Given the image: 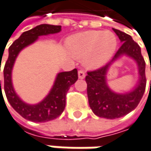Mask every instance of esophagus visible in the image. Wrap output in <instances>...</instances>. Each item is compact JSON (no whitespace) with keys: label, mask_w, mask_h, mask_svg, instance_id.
Masks as SVG:
<instances>
[{"label":"esophagus","mask_w":151,"mask_h":151,"mask_svg":"<svg viewBox=\"0 0 151 151\" xmlns=\"http://www.w3.org/2000/svg\"><path fill=\"white\" fill-rule=\"evenodd\" d=\"M78 77L80 79H84L85 78V72L83 70H79L78 71Z\"/></svg>","instance_id":"1"}]
</instances>
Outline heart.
Segmentation results:
<instances>
[{"label":"heart","instance_id":"obj_1","mask_svg":"<svg viewBox=\"0 0 151 151\" xmlns=\"http://www.w3.org/2000/svg\"><path fill=\"white\" fill-rule=\"evenodd\" d=\"M117 38L109 31H88L76 34L67 40L70 54L76 59L83 58V64L88 69H97L112 58Z\"/></svg>","mask_w":151,"mask_h":151}]
</instances>
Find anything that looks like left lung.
Masks as SVG:
<instances>
[{"mask_svg":"<svg viewBox=\"0 0 151 151\" xmlns=\"http://www.w3.org/2000/svg\"><path fill=\"white\" fill-rule=\"evenodd\" d=\"M122 45L118 50L112 61L106 66L94 71L88 72L85 80L88 84L87 93L89 106L98 117L108 119L121 118L131 113L139 104L145 91V62L141 54L139 45L132 38L123 32L113 28ZM125 55L136 62L139 70V80L134 88L126 93L113 91L106 81L110 66L117 60Z\"/></svg>","mask_w":151,"mask_h":151,"instance_id":"1","label":"left lung"}]
</instances>
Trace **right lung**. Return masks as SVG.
I'll return each mask as SVG.
<instances>
[{"label": "right lung", "mask_w": 151, "mask_h": 151, "mask_svg": "<svg viewBox=\"0 0 151 151\" xmlns=\"http://www.w3.org/2000/svg\"><path fill=\"white\" fill-rule=\"evenodd\" d=\"M61 26L48 24L37 26L23 32L8 49V58L3 70L6 96L8 102L17 113L24 119L32 122H47L57 119L62 114L66 105V93L70 86L78 79L77 70L74 69L68 72L58 73L48 94L40 102L32 105L23 101L14 90L12 81L13 68L19 53L23 49L36 42L39 36L58 33L61 32Z\"/></svg>", "instance_id": "obj_1"}]
</instances>
